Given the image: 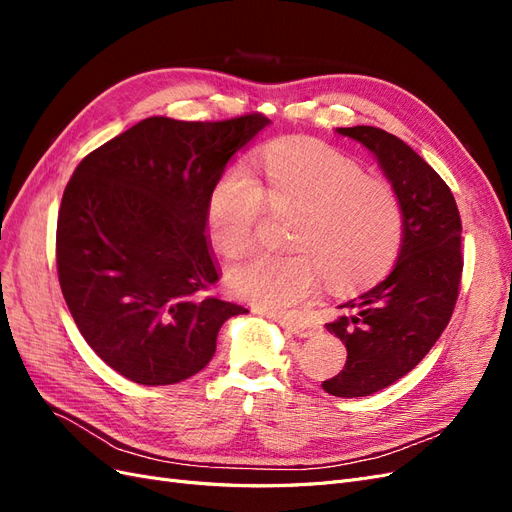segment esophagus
Here are the masks:
<instances>
[{
    "label": "esophagus",
    "mask_w": 512,
    "mask_h": 512,
    "mask_svg": "<svg viewBox=\"0 0 512 512\" xmlns=\"http://www.w3.org/2000/svg\"><path fill=\"white\" fill-rule=\"evenodd\" d=\"M275 320L280 322L284 329H288L290 333L299 335V337H307V335H312V333H314V327H312V324L301 322V320H297V318H290V316H277Z\"/></svg>",
    "instance_id": "esophagus-1"
}]
</instances>
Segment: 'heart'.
<instances>
[{
  "mask_svg": "<svg viewBox=\"0 0 512 512\" xmlns=\"http://www.w3.org/2000/svg\"><path fill=\"white\" fill-rule=\"evenodd\" d=\"M256 175L232 166L213 185L211 243L230 260L250 252L267 203L275 213H297L294 254H260L232 267L228 286L235 297L282 312L312 299L322 273L329 286L348 290L391 267L404 239V207L391 183L365 177L344 153L303 138L271 143Z\"/></svg>",
  "mask_w": 512,
  "mask_h": 512,
  "instance_id": "b5f03b06",
  "label": "heart"
}]
</instances>
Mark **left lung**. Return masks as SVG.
<instances>
[{
    "label": "left lung",
    "instance_id": "left-lung-1",
    "mask_svg": "<svg viewBox=\"0 0 512 512\" xmlns=\"http://www.w3.org/2000/svg\"><path fill=\"white\" fill-rule=\"evenodd\" d=\"M374 153L404 207V243L384 282L342 305L329 322L346 365L324 380L335 397H367L406 376L438 342L459 297L461 218L451 188L397 136L371 126L339 128Z\"/></svg>",
    "mask_w": 512,
    "mask_h": 512
}]
</instances>
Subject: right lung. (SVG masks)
<instances>
[{"instance_id": "1", "label": "right lung", "mask_w": 512, "mask_h": 512, "mask_svg": "<svg viewBox=\"0 0 512 512\" xmlns=\"http://www.w3.org/2000/svg\"><path fill=\"white\" fill-rule=\"evenodd\" d=\"M267 123L149 117L76 166L57 215V277L85 342L123 378L164 386L198 374L222 324L247 312L211 294L222 271L207 205Z\"/></svg>"}]
</instances>
